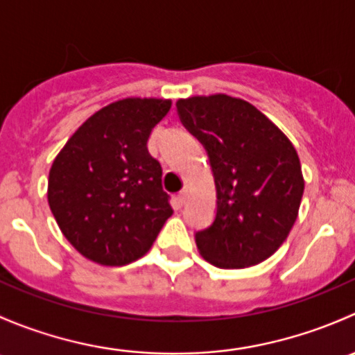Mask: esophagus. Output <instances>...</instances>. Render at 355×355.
Instances as JSON below:
<instances>
[{
  "label": "esophagus",
  "instance_id": "1",
  "mask_svg": "<svg viewBox=\"0 0 355 355\" xmlns=\"http://www.w3.org/2000/svg\"><path fill=\"white\" fill-rule=\"evenodd\" d=\"M178 202H180V204H185V200H187V191H185V189H184V191H180V192H178Z\"/></svg>",
  "mask_w": 355,
  "mask_h": 355
}]
</instances>
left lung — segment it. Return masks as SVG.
Segmentation results:
<instances>
[{
	"instance_id": "8db88e82",
	"label": "left lung",
	"mask_w": 355,
	"mask_h": 355,
	"mask_svg": "<svg viewBox=\"0 0 355 355\" xmlns=\"http://www.w3.org/2000/svg\"><path fill=\"white\" fill-rule=\"evenodd\" d=\"M177 113L206 149L216 185L213 223L196 232L200 256L223 270L259 264L284 244L299 213L304 178L292 142L230 96L180 99Z\"/></svg>"
}]
</instances>
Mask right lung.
Masks as SVG:
<instances>
[{
  "mask_svg": "<svg viewBox=\"0 0 355 355\" xmlns=\"http://www.w3.org/2000/svg\"><path fill=\"white\" fill-rule=\"evenodd\" d=\"M171 101L128 98L92 114L49 170L48 202L82 256L123 266L144 256L173 214L161 164L148 151Z\"/></svg>",
  "mask_w": 355,
  "mask_h": 355,
  "instance_id": "add662e5",
  "label": "right lung"
}]
</instances>
